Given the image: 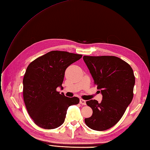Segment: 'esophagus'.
<instances>
[{"label":"esophagus","mask_w":150,"mask_h":150,"mask_svg":"<svg viewBox=\"0 0 150 150\" xmlns=\"http://www.w3.org/2000/svg\"><path fill=\"white\" fill-rule=\"evenodd\" d=\"M79 103H80V104H81L82 105H86V101L84 100V99H79Z\"/></svg>","instance_id":"esophagus-1"}]
</instances>
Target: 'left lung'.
I'll list each match as a JSON object with an SVG mask.
<instances>
[{
  "label": "left lung",
  "mask_w": 150,
  "mask_h": 150,
  "mask_svg": "<svg viewBox=\"0 0 150 150\" xmlns=\"http://www.w3.org/2000/svg\"><path fill=\"white\" fill-rule=\"evenodd\" d=\"M83 60L103 95L101 103L86 102L93 113L85 122L94 130L104 131L117 124L132 101L134 71L128 63L114 56H84Z\"/></svg>",
  "instance_id": "8db88e82"
}]
</instances>
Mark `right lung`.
Listing matches in <instances>:
<instances>
[{"label":"right lung","instance_id":"right-lung-1","mask_svg":"<svg viewBox=\"0 0 150 150\" xmlns=\"http://www.w3.org/2000/svg\"><path fill=\"white\" fill-rule=\"evenodd\" d=\"M81 57V54L52 51L28 65L23 79V97L29 115L40 128L59 127L69 106L79 103L78 98L66 97L56 88L62 87L66 69Z\"/></svg>","mask_w":150,"mask_h":150}]
</instances>
